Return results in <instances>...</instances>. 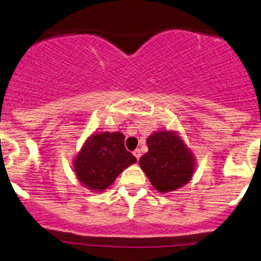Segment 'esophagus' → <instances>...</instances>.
<instances>
[{"label": "esophagus", "mask_w": 261, "mask_h": 261, "mask_svg": "<svg viewBox=\"0 0 261 261\" xmlns=\"http://www.w3.org/2000/svg\"><path fill=\"white\" fill-rule=\"evenodd\" d=\"M134 155H135V158L136 159H140V156H141V151H140V149H136L135 151H134Z\"/></svg>", "instance_id": "1"}]
</instances>
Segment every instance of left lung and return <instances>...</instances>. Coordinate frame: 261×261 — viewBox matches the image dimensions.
Listing matches in <instances>:
<instances>
[{
    "mask_svg": "<svg viewBox=\"0 0 261 261\" xmlns=\"http://www.w3.org/2000/svg\"><path fill=\"white\" fill-rule=\"evenodd\" d=\"M146 144L149 150L139 164L156 191L173 192L192 179L196 159L177 131H156Z\"/></svg>",
    "mask_w": 261,
    "mask_h": 261,
    "instance_id": "8db88e82",
    "label": "left lung"
}]
</instances>
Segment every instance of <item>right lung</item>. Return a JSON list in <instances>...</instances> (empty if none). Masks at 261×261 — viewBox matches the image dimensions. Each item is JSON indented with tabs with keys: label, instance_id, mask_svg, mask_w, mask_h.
Instances as JSON below:
<instances>
[{
	"label": "right lung",
	"instance_id": "right-lung-1",
	"mask_svg": "<svg viewBox=\"0 0 261 261\" xmlns=\"http://www.w3.org/2000/svg\"><path fill=\"white\" fill-rule=\"evenodd\" d=\"M123 141L125 136L118 131L89 136L73 162L77 179L93 192L107 189L123 169L136 163Z\"/></svg>",
	"mask_w": 261,
	"mask_h": 261
}]
</instances>
